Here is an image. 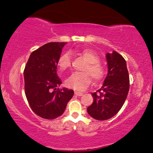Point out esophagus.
I'll use <instances>...</instances> for the list:
<instances>
[{"label": "esophagus", "instance_id": "34e87169", "mask_svg": "<svg viewBox=\"0 0 153 153\" xmlns=\"http://www.w3.org/2000/svg\"><path fill=\"white\" fill-rule=\"evenodd\" d=\"M74 94L77 96H82L83 95V93H80V92H78V91H75Z\"/></svg>", "mask_w": 153, "mask_h": 153}]
</instances>
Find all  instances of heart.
Wrapping results in <instances>:
<instances>
[{
    "mask_svg": "<svg viewBox=\"0 0 153 153\" xmlns=\"http://www.w3.org/2000/svg\"><path fill=\"white\" fill-rule=\"evenodd\" d=\"M81 53L88 62L83 72H74L67 79L66 85L76 91H84L91 83L92 77L95 81H99L104 76V69L99 63L100 58L91 49H83ZM72 58L69 52L60 56L58 65L61 71H65L71 67Z\"/></svg>",
    "mask_w": 153,
    "mask_h": 153,
    "instance_id": "obj_1",
    "label": "heart"
}]
</instances>
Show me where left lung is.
Segmentation results:
<instances>
[{
	"label": "left lung",
	"mask_w": 153,
	"mask_h": 153,
	"mask_svg": "<svg viewBox=\"0 0 153 153\" xmlns=\"http://www.w3.org/2000/svg\"><path fill=\"white\" fill-rule=\"evenodd\" d=\"M108 74L102 88L91 93L93 102L87 108L92 118L108 120L114 116L124 104L129 89V77L126 61L118 52L106 54Z\"/></svg>",
	"instance_id": "8db88e82"
}]
</instances>
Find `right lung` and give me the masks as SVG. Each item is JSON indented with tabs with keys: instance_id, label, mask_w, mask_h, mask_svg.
<instances>
[{
	"instance_id": "right-lung-1",
	"label": "right lung",
	"mask_w": 153,
	"mask_h": 153,
	"mask_svg": "<svg viewBox=\"0 0 153 153\" xmlns=\"http://www.w3.org/2000/svg\"><path fill=\"white\" fill-rule=\"evenodd\" d=\"M66 42H49L31 53L24 69L25 93L33 112L45 119L61 116L74 91L58 88V61Z\"/></svg>"
}]
</instances>
